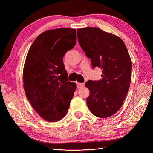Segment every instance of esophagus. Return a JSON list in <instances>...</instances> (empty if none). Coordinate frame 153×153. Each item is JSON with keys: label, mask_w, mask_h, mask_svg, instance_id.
<instances>
[{"label": "esophagus", "mask_w": 153, "mask_h": 153, "mask_svg": "<svg viewBox=\"0 0 153 153\" xmlns=\"http://www.w3.org/2000/svg\"><path fill=\"white\" fill-rule=\"evenodd\" d=\"M84 86V84H82V83H78V88H82Z\"/></svg>", "instance_id": "1"}]
</instances>
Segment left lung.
<instances>
[{
	"label": "left lung",
	"instance_id": "1",
	"mask_svg": "<svg viewBox=\"0 0 153 153\" xmlns=\"http://www.w3.org/2000/svg\"><path fill=\"white\" fill-rule=\"evenodd\" d=\"M77 37L92 68L103 72L101 80L85 83L90 91L88 108L96 117L112 116L121 107L130 85L132 64L126 45L117 36L93 27L78 29Z\"/></svg>",
	"mask_w": 153,
	"mask_h": 153
}]
</instances>
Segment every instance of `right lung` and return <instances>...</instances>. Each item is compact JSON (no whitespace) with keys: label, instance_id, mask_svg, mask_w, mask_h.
Listing matches in <instances>:
<instances>
[{"label":"right lung","instance_id":"obj_1","mask_svg":"<svg viewBox=\"0 0 153 153\" xmlns=\"http://www.w3.org/2000/svg\"><path fill=\"white\" fill-rule=\"evenodd\" d=\"M76 30H47L34 40L27 53L23 72L27 99L40 116L55 122L66 115L76 90L68 82L63 57L76 45Z\"/></svg>","mask_w":153,"mask_h":153}]
</instances>
